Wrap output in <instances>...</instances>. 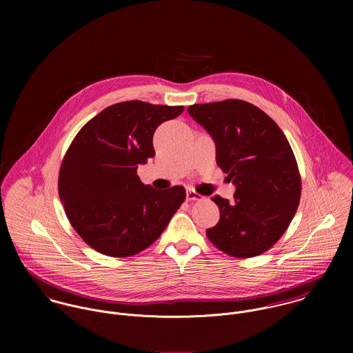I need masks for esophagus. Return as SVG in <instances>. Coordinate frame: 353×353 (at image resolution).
Instances as JSON below:
<instances>
[{"instance_id": "1", "label": "esophagus", "mask_w": 353, "mask_h": 353, "mask_svg": "<svg viewBox=\"0 0 353 353\" xmlns=\"http://www.w3.org/2000/svg\"><path fill=\"white\" fill-rule=\"evenodd\" d=\"M186 199H188V201H201L203 197H202L201 194H199L196 190L189 189L188 194H186Z\"/></svg>"}]
</instances>
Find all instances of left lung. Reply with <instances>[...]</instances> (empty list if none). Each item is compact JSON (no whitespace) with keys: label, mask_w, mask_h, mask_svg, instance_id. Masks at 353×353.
Returning a JSON list of instances; mask_svg holds the SVG:
<instances>
[{"label":"left lung","mask_w":353,"mask_h":353,"mask_svg":"<svg viewBox=\"0 0 353 353\" xmlns=\"http://www.w3.org/2000/svg\"><path fill=\"white\" fill-rule=\"evenodd\" d=\"M188 111L213 137L217 165L236 186L234 203L212 197L220 220L206 230L208 239L235 258L269 250L290 227L302 193L301 172L285 134L249 101L193 104Z\"/></svg>","instance_id":"obj_1"}]
</instances>
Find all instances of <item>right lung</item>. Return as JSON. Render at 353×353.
Returning <instances> with one entry per match:
<instances>
[{
  "label": "right lung",
  "mask_w": 353,
  "mask_h": 353,
  "mask_svg": "<svg viewBox=\"0 0 353 353\" xmlns=\"http://www.w3.org/2000/svg\"><path fill=\"white\" fill-rule=\"evenodd\" d=\"M183 105L121 101L88 121L63 156L58 194L66 217L94 250L126 258L150 248L186 199L183 186L156 190L137 168L154 156L156 128Z\"/></svg>",
  "instance_id": "obj_1"
}]
</instances>
